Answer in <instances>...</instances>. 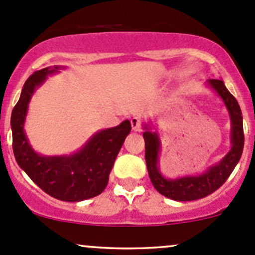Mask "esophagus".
Masks as SVG:
<instances>
[{
  "label": "esophagus",
  "mask_w": 255,
  "mask_h": 255,
  "mask_svg": "<svg viewBox=\"0 0 255 255\" xmlns=\"http://www.w3.org/2000/svg\"><path fill=\"white\" fill-rule=\"evenodd\" d=\"M131 127H132V130L142 131V122L138 118H132V119H131Z\"/></svg>",
  "instance_id": "obj_1"
}]
</instances>
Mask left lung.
Masks as SVG:
<instances>
[{"instance_id":"8db88e82","label":"left lung","mask_w":255,"mask_h":255,"mask_svg":"<svg viewBox=\"0 0 255 255\" xmlns=\"http://www.w3.org/2000/svg\"><path fill=\"white\" fill-rule=\"evenodd\" d=\"M210 86L221 96L230 112L232 122L231 142L232 148L218 165L212 166L201 176H187L177 180H166L161 176L158 169V153H159V138L155 132L144 131V147H146V163L149 179L158 192L174 201H196L215 192L225 183L227 177L237 165L245 146L242 112L237 100L229 92L225 84L218 79H210Z\"/></svg>"}]
</instances>
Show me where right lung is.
Listing matches in <instances>:
<instances>
[{
  "mask_svg": "<svg viewBox=\"0 0 255 255\" xmlns=\"http://www.w3.org/2000/svg\"><path fill=\"white\" fill-rule=\"evenodd\" d=\"M43 68L29 76L10 117L13 152L17 163L28 176L47 194L59 201L79 202L103 192L116 158L131 130L125 120L116 128L97 132L83 149L70 157H42L29 146L23 130L26 109L35 87L46 75L57 72Z\"/></svg>",
  "mask_w": 255,
  "mask_h": 255,
  "instance_id": "obj_1",
  "label": "right lung"
}]
</instances>
